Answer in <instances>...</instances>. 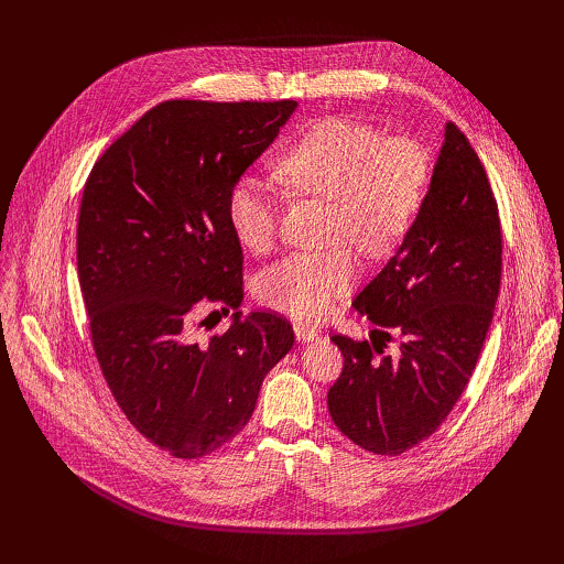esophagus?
<instances>
[{
    "instance_id": "obj_1",
    "label": "esophagus",
    "mask_w": 564,
    "mask_h": 564,
    "mask_svg": "<svg viewBox=\"0 0 564 564\" xmlns=\"http://www.w3.org/2000/svg\"><path fill=\"white\" fill-rule=\"evenodd\" d=\"M294 336H297V340L302 343H311L317 338V332L308 327V324H294Z\"/></svg>"
}]
</instances>
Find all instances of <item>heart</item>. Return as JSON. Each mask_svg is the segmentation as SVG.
Listing matches in <instances>:
<instances>
[{"label": "heart", "mask_w": 564, "mask_h": 564, "mask_svg": "<svg viewBox=\"0 0 564 564\" xmlns=\"http://www.w3.org/2000/svg\"><path fill=\"white\" fill-rule=\"evenodd\" d=\"M281 183L297 194L329 200L322 251H297L260 274L258 297L297 319H319L357 279V260L343 245L379 258L391 253L419 219L432 155L411 137L383 139L375 128L329 118L294 141L276 162ZM228 224L251 253L270 251L279 235V198L256 175H242L228 194Z\"/></svg>", "instance_id": "b5f03b06"}]
</instances>
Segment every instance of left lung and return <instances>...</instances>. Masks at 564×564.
<instances>
[{
	"instance_id": "8db88e82",
	"label": "left lung",
	"mask_w": 564,
	"mask_h": 564,
	"mask_svg": "<svg viewBox=\"0 0 564 564\" xmlns=\"http://www.w3.org/2000/svg\"><path fill=\"white\" fill-rule=\"evenodd\" d=\"M502 267L498 205L487 171L446 123L419 219L351 306L370 340L332 336L343 372L327 402L336 427L375 455L419 446L464 393L494 317ZM398 335L401 349L382 351Z\"/></svg>"
}]
</instances>
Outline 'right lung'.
Here are the masks:
<instances>
[{"label": "right lung", "mask_w": 564, "mask_h": 564, "mask_svg": "<svg viewBox=\"0 0 564 564\" xmlns=\"http://www.w3.org/2000/svg\"><path fill=\"white\" fill-rule=\"evenodd\" d=\"M294 109V100L160 102L84 185L77 274L98 364L128 421L177 459L240 434L264 375L292 349L290 322L272 311H237L207 343L192 322L245 300L228 194Z\"/></svg>", "instance_id": "1"}]
</instances>
